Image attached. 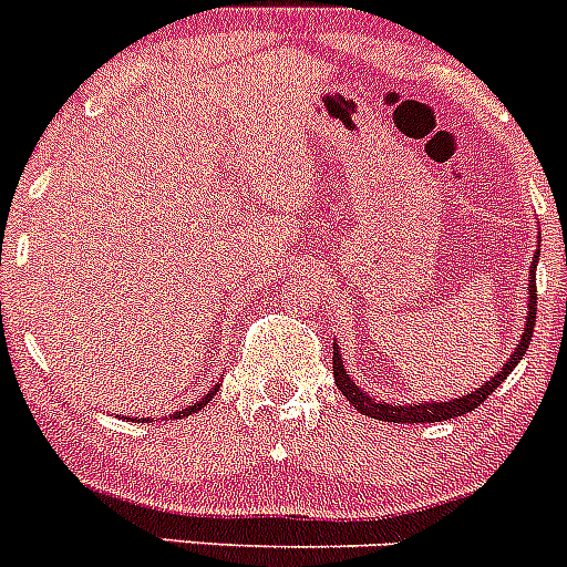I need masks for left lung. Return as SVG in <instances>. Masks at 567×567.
<instances>
[{"label":"left lung","mask_w":567,"mask_h":567,"mask_svg":"<svg viewBox=\"0 0 567 567\" xmlns=\"http://www.w3.org/2000/svg\"><path fill=\"white\" fill-rule=\"evenodd\" d=\"M537 264H539V252L534 255L530 260V280H528V312H525V327L523 334H519L517 349L508 354V360L503 363L497 374H491L488 380H483L480 389L474 392L463 394V398H452V400H420V403H383L374 394L363 392L354 378L346 372L343 358L338 352V343H334L332 352V372H334V383L343 392V398L358 409L360 414H369L374 420H385V423H440V420H452V417H463V414L474 412L485 398H488L505 378H508L514 369H517L519 360L525 358L530 343V334H534V320H537Z\"/></svg>","instance_id":"8db88e82"}]
</instances>
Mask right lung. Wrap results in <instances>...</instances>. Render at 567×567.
Instances as JSON below:
<instances>
[{
    "mask_svg": "<svg viewBox=\"0 0 567 567\" xmlns=\"http://www.w3.org/2000/svg\"><path fill=\"white\" fill-rule=\"evenodd\" d=\"M215 392H218V383H215L213 389H209V392H204V398H198L193 405H187V409H178V412H173V414H169V417H173V420H182V417H189V414H195V412H202L204 405H207L209 400L215 398ZM127 420H130V417H127ZM144 420H147V417H142V423H144Z\"/></svg>",
    "mask_w": 567,
    "mask_h": 567,
    "instance_id": "obj_1",
    "label": "right lung"
}]
</instances>
